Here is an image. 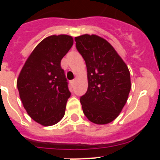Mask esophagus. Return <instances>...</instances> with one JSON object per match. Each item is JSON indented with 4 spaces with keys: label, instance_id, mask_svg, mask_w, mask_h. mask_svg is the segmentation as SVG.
Masks as SVG:
<instances>
[{
    "label": "esophagus",
    "instance_id": "1",
    "mask_svg": "<svg viewBox=\"0 0 160 160\" xmlns=\"http://www.w3.org/2000/svg\"><path fill=\"white\" fill-rule=\"evenodd\" d=\"M70 82V84H71L72 87H73V86H74V83H75V80H71Z\"/></svg>",
    "mask_w": 160,
    "mask_h": 160
}]
</instances>
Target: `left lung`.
<instances>
[{
    "mask_svg": "<svg viewBox=\"0 0 160 160\" xmlns=\"http://www.w3.org/2000/svg\"><path fill=\"white\" fill-rule=\"evenodd\" d=\"M74 39L87 68L88 89L80 98L83 113L94 123H110L128 101L131 88L128 66L104 38L83 34Z\"/></svg>",
    "mask_w": 160,
    "mask_h": 160,
    "instance_id": "1",
    "label": "left lung"
}]
</instances>
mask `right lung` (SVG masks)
<instances>
[{
	"label": "right lung",
	"instance_id": "obj_1",
	"mask_svg": "<svg viewBox=\"0 0 160 160\" xmlns=\"http://www.w3.org/2000/svg\"><path fill=\"white\" fill-rule=\"evenodd\" d=\"M73 43L69 35L47 37L32 50L18 75L17 86L24 108L44 127L55 125L65 115L70 92L60 63Z\"/></svg>",
	"mask_w": 160,
	"mask_h": 160
}]
</instances>
